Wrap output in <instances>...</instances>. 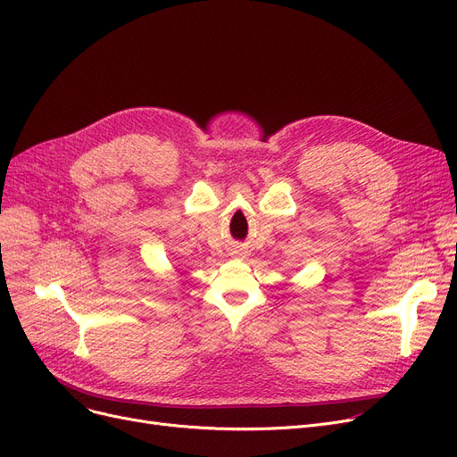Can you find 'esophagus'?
Returning a JSON list of instances; mask_svg holds the SVG:
<instances>
[{"label":"esophagus","instance_id":"1","mask_svg":"<svg viewBox=\"0 0 457 457\" xmlns=\"http://www.w3.org/2000/svg\"><path fill=\"white\" fill-rule=\"evenodd\" d=\"M237 257H243V252H241V253H238V255H237Z\"/></svg>","mask_w":457,"mask_h":457}]
</instances>
